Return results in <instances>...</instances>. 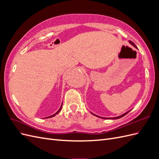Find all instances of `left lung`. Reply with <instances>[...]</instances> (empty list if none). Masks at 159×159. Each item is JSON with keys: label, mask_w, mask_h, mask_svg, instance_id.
I'll use <instances>...</instances> for the list:
<instances>
[{"label": "left lung", "mask_w": 159, "mask_h": 159, "mask_svg": "<svg viewBox=\"0 0 159 159\" xmlns=\"http://www.w3.org/2000/svg\"><path fill=\"white\" fill-rule=\"evenodd\" d=\"M129 42L130 43H131V44L133 45V46H134V47H135V48H137L136 47V46L135 45H134V43L133 42H131V41H129ZM130 111H127V112H126L125 113H124V114H123V115H120V116H119V117H112V118H107V117H99V116H98V115H95V114H93V113H92L93 115H95V116H97V117H100V118H103V119H119V118H121V117H123V116H125V115H127L129 112Z\"/></svg>", "instance_id": "left-lung-1"}]
</instances>
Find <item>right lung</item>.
Here are the masks:
<instances>
[{"label": "right lung", "instance_id": "add662e5", "mask_svg": "<svg viewBox=\"0 0 159 159\" xmlns=\"http://www.w3.org/2000/svg\"><path fill=\"white\" fill-rule=\"evenodd\" d=\"M61 107H62V104L61 105V107H60V108L59 109V110L58 111H57L55 113V114H54V115H51V116H50V117H46V118H50V117H54L55 116V115H56V114H57V113H58L60 111V110H61Z\"/></svg>", "mask_w": 159, "mask_h": 159}]
</instances>
